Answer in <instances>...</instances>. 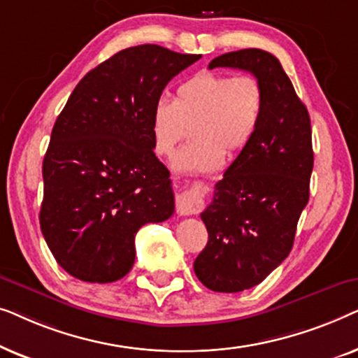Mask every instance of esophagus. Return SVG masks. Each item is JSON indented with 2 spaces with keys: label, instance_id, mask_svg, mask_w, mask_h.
Masks as SVG:
<instances>
[{
  "label": "esophagus",
  "instance_id": "1",
  "mask_svg": "<svg viewBox=\"0 0 358 358\" xmlns=\"http://www.w3.org/2000/svg\"><path fill=\"white\" fill-rule=\"evenodd\" d=\"M176 207H178V213L184 217L199 213L200 208L203 207V195L197 189L184 190L176 199Z\"/></svg>",
  "mask_w": 358,
  "mask_h": 358
}]
</instances>
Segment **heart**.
Instances as JSON below:
<instances>
[{"label": "heart", "instance_id": "obj_1", "mask_svg": "<svg viewBox=\"0 0 358 358\" xmlns=\"http://www.w3.org/2000/svg\"><path fill=\"white\" fill-rule=\"evenodd\" d=\"M264 114V90L251 75L199 73L176 90L173 102L161 99L151 112L155 151L169 158L194 125L192 145L173 161L179 173H212L224 151L238 153L256 135Z\"/></svg>", "mask_w": 358, "mask_h": 358}]
</instances>
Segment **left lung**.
I'll return each instance as SVG.
<instances>
[{
    "label": "left lung",
    "instance_id": "1",
    "mask_svg": "<svg viewBox=\"0 0 358 358\" xmlns=\"http://www.w3.org/2000/svg\"><path fill=\"white\" fill-rule=\"evenodd\" d=\"M252 73L264 90V114L246 148L215 184L200 213L208 243L194 262L213 292L236 293L261 283L290 254L298 220L310 199L311 122L290 78L272 53L229 52L208 68Z\"/></svg>",
    "mask_w": 358,
    "mask_h": 358
}]
</instances>
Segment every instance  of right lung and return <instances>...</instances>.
<instances>
[{"label":"right lung","mask_w":358,"mask_h":358,"mask_svg":"<svg viewBox=\"0 0 358 358\" xmlns=\"http://www.w3.org/2000/svg\"><path fill=\"white\" fill-rule=\"evenodd\" d=\"M202 55L145 43L78 83L53 125L42 164L41 229L70 275L125 277L135 234L174 213L169 171L155 155L151 112L166 85Z\"/></svg>","instance_id":"add662e5"}]
</instances>
